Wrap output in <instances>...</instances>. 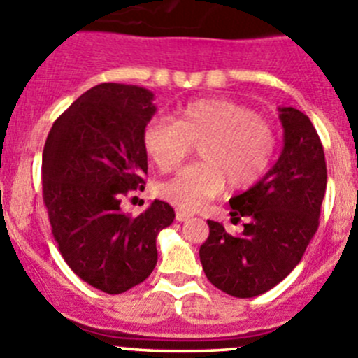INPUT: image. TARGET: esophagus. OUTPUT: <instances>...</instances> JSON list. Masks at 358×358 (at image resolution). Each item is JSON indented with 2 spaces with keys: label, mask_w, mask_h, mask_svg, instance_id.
<instances>
[{
  "label": "esophagus",
  "mask_w": 358,
  "mask_h": 358,
  "mask_svg": "<svg viewBox=\"0 0 358 358\" xmlns=\"http://www.w3.org/2000/svg\"><path fill=\"white\" fill-rule=\"evenodd\" d=\"M176 218L179 220V222H186L188 218H192V213H188V211H185V210H177Z\"/></svg>",
  "instance_id": "34e87169"
}]
</instances>
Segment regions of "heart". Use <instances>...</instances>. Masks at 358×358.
<instances>
[{
    "label": "heart",
    "mask_w": 358,
    "mask_h": 358,
    "mask_svg": "<svg viewBox=\"0 0 358 358\" xmlns=\"http://www.w3.org/2000/svg\"><path fill=\"white\" fill-rule=\"evenodd\" d=\"M194 143H201V163L189 164L159 186V195L173 206L195 211L231 188L248 189L267 173L276 152V134L249 107L226 98H204L177 110V120H150L143 129V147L161 172L176 170Z\"/></svg>",
    "instance_id": "obj_1"
}]
</instances>
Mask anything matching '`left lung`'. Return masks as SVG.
I'll return each mask as SVG.
<instances>
[{
	"mask_svg": "<svg viewBox=\"0 0 358 358\" xmlns=\"http://www.w3.org/2000/svg\"><path fill=\"white\" fill-rule=\"evenodd\" d=\"M285 145L280 159L248 192L229 201L231 220L245 218L240 235L208 220L199 249L208 280L235 297H255L294 271L319 227L327 192V161L317 131L294 107H281Z\"/></svg>",
	"mask_w": 358,
	"mask_h": 358,
	"instance_id": "obj_1",
	"label": "left lung"
}]
</instances>
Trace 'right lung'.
<instances>
[{
  "label": "right lung",
  "instance_id": "add662e5",
  "mask_svg": "<svg viewBox=\"0 0 358 358\" xmlns=\"http://www.w3.org/2000/svg\"><path fill=\"white\" fill-rule=\"evenodd\" d=\"M152 100L138 85H94L55 120L44 143L43 201L53 238L73 273L107 294L150 276L156 236L176 218L163 201L138 217L120 208L123 195L143 189Z\"/></svg>",
  "mask_w": 358,
  "mask_h": 358
}]
</instances>
